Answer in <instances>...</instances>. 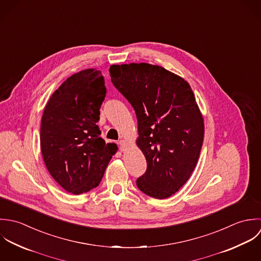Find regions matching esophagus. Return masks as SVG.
I'll return each instance as SVG.
<instances>
[{
  "mask_svg": "<svg viewBox=\"0 0 261 261\" xmlns=\"http://www.w3.org/2000/svg\"><path fill=\"white\" fill-rule=\"evenodd\" d=\"M118 146H119V149L121 152H124L127 149V143L124 140H120L118 142Z\"/></svg>",
  "mask_w": 261,
  "mask_h": 261,
  "instance_id": "esophagus-1",
  "label": "esophagus"
}]
</instances>
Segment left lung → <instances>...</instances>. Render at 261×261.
<instances>
[{"mask_svg":"<svg viewBox=\"0 0 261 261\" xmlns=\"http://www.w3.org/2000/svg\"><path fill=\"white\" fill-rule=\"evenodd\" d=\"M111 82L133 107L138 147L147 168L138 189L155 199L175 194L194 171L204 140V120L190 85L149 63L114 64Z\"/></svg>","mask_w":261,"mask_h":261,"instance_id":"8db88e82","label":"left lung"}]
</instances>
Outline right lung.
<instances>
[{"label": "right lung", "instance_id": "obj_1", "mask_svg": "<svg viewBox=\"0 0 261 261\" xmlns=\"http://www.w3.org/2000/svg\"><path fill=\"white\" fill-rule=\"evenodd\" d=\"M107 89L100 70L86 69L68 77L54 93L41 120L40 145L55 181L73 195L98 187L115 153L97 123Z\"/></svg>", "mask_w": 261, "mask_h": 261}]
</instances>
